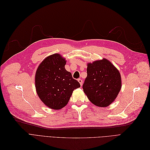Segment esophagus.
I'll return each mask as SVG.
<instances>
[{"instance_id": "esophagus-1", "label": "esophagus", "mask_w": 150, "mask_h": 150, "mask_svg": "<svg viewBox=\"0 0 150 150\" xmlns=\"http://www.w3.org/2000/svg\"><path fill=\"white\" fill-rule=\"evenodd\" d=\"M78 82L80 83L81 86H82V85H83V79H78Z\"/></svg>"}]
</instances>
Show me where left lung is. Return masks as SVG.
Instances as JSON below:
<instances>
[{
    "mask_svg": "<svg viewBox=\"0 0 150 150\" xmlns=\"http://www.w3.org/2000/svg\"><path fill=\"white\" fill-rule=\"evenodd\" d=\"M83 88L89 100L99 107H107L115 100L121 88L119 71L106 59L88 63Z\"/></svg>",
    "mask_w": 150,
    "mask_h": 150,
    "instance_id": "8db88e82",
    "label": "left lung"
}]
</instances>
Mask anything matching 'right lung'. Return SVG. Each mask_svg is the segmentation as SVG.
Segmentation results:
<instances>
[{"instance_id":"add662e5","label":"right lung","mask_w":150,"mask_h":150,"mask_svg":"<svg viewBox=\"0 0 150 150\" xmlns=\"http://www.w3.org/2000/svg\"><path fill=\"white\" fill-rule=\"evenodd\" d=\"M66 61L59 54L47 57L35 72L36 91L44 104L53 110H60L69 102L72 91L80 87L65 69Z\"/></svg>"}]
</instances>
